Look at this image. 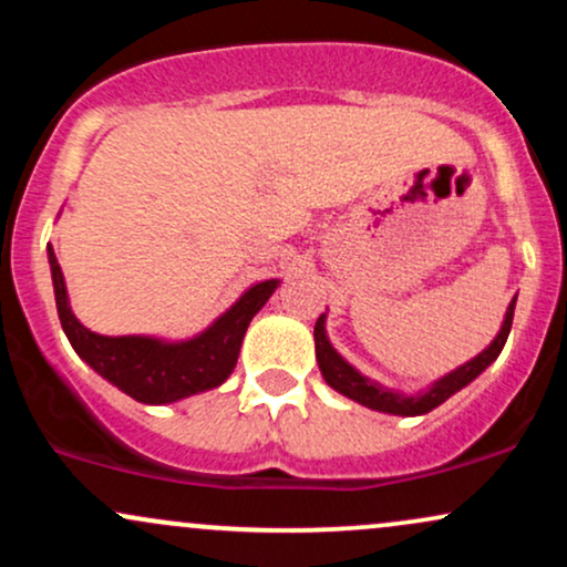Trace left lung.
<instances>
[{
  "label": "left lung",
  "mask_w": 567,
  "mask_h": 567,
  "mask_svg": "<svg viewBox=\"0 0 567 567\" xmlns=\"http://www.w3.org/2000/svg\"><path fill=\"white\" fill-rule=\"evenodd\" d=\"M514 301H517V296H514ZM514 301L509 303V309H506L504 324H501L498 336L493 338L491 347L480 351V354L474 357V360L466 362V365L455 368L453 373L442 375V379L434 381L426 392L402 394V392H394V389H386V386H381V383L365 379L360 370L351 368L349 362L333 349L328 333H324V315H320V320H317V324H315L317 365H320V370H322V379L328 381L336 392L349 396V400L360 402V405H365L370 410H379V413H392V415H424V413H429V410L442 405L447 396L461 392V389L477 379V375L483 373L491 362H496L501 349H504L506 338H509L512 320H514Z\"/></svg>",
  "instance_id": "8db88e82"
}]
</instances>
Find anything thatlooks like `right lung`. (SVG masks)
Segmentation results:
<instances>
[{
  "label": "right lung",
  "mask_w": 567,
  "mask_h": 567,
  "mask_svg": "<svg viewBox=\"0 0 567 567\" xmlns=\"http://www.w3.org/2000/svg\"><path fill=\"white\" fill-rule=\"evenodd\" d=\"M48 261L58 317L71 347L97 375L146 405L178 402L184 396L216 389L229 379L237 365L247 324L279 285V279H266L247 288L231 309H226L210 328L188 341H162L152 336H101L84 328L71 311L61 264L50 245Z\"/></svg>",
  "instance_id": "obj_1"
}]
</instances>
